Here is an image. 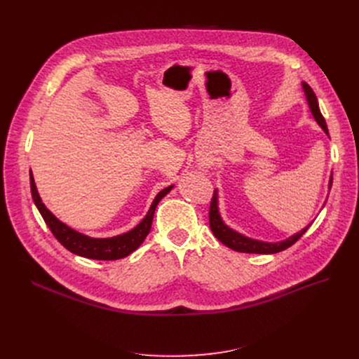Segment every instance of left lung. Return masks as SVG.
<instances>
[{
    "label": "left lung",
    "mask_w": 359,
    "mask_h": 359,
    "mask_svg": "<svg viewBox=\"0 0 359 359\" xmlns=\"http://www.w3.org/2000/svg\"><path fill=\"white\" fill-rule=\"evenodd\" d=\"M303 88H304L306 97H307V102H309V106L311 109L314 119L318 122V125L322 126L323 130L329 135V129H327L326 121L322 115V111H320L318 102H317V97H316L313 88L307 83H303ZM332 182H333V177H330L329 187H332ZM210 227H211L214 236L222 244H225V246L236 250V252L257 253V255H273V253H278V252H282V250L291 248L295 241H298L301 237H303V234L309 230L310 225H307L304 230H301L299 233L294 234L292 237H290L284 241H278V243H265V241H259V240L244 237L243 234H238L237 231L227 227V225H225L224 221L221 219V215L218 212L217 191H214V195H212V199H211V206H210Z\"/></svg>",
    "instance_id": "left-lung-1"
}]
</instances>
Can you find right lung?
Wrapping results in <instances>:
<instances>
[{
  "mask_svg": "<svg viewBox=\"0 0 359 359\" xmlns=\"http://www.w3.org/2000/svg\"><path fill=\"white\" fill-rule=\"evenodd\" d=\"M173 186H168L165 189H163L156 199L153 201V205L145 215V218L137 225L134 230H130L125 234L116 236V237H110V238H91L88 236H84L79 231H75L69 229L68 225L61 222L52 212L43 205L39 194L36 191V184L30 172V189H32V198L34 205L39 210L41 215L43 217L46 225L55 238L58 240L62 246L69 250L74 255H79L87 259H96V260H118L122 257H126L134 250H137L145 237L148 236L151 230V224H153L154 212L158 202L172 191Z\"/></svg>",
  "mask_w": 359,
  "mask_h": 359,
  "instance_id": "obj_1",
  "label": "right lung"
}]
</instances>
